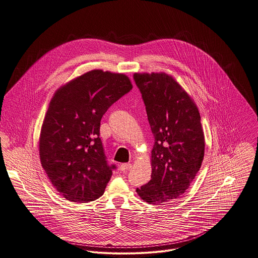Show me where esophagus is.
Segmentation results:
<instances>
[{"mask_svg":"<svg viewBox=\"0 0 258 258\" xmlns=\"http://www.w3.org/2000/svg\"><path fill=\"white\" fill-rule=\"evenodd\" d=\"M131 167H132V164H131V163H122V164H120L119 169H120L121 171H127Z\"/></svg>","mask_w":258,"mask_h":258,"instance_id":"esophagus-1","label":"esophagus"}]
</instances>
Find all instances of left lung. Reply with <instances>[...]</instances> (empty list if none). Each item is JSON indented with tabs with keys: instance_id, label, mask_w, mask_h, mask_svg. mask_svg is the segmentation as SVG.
<instances>
[{
	"instance_id": "1",
	"label": "left lung",
	"mask_w": 258,
	"mask_h": 258,
	"mask_svg": "<svg viewBox=\"0 0 258 258\" xmlns=\"http://www.w3.org/2000/svg\"><path fill=\"white\" fill-rule=\"evenodd\" d=\"M134 80L155 139L151 179L137 193L149 204L177 199L190 187L204 157L198 108L166 73H135Z\"/></svg>"
}]
</instances>
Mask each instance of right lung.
Masks as SVG:
<instances>
[{"mask_svg": "<svg viewBox=\"0 0 258 258\" xmlns=\"http://www.w3.org/2000/svg\"><path fill=\"white\" fill-rule=\"evenodd\" d=\"M133 89L121 73L91 70L54 94L40 136V158L54 188L71 202L88 203L104 194L115 165L100 139L108 108Z\"/></svg>", "mask_w": 258, "mask_h": 258, "instance_id": "right-lung-1", "label": "right lung"}]
</instances>
